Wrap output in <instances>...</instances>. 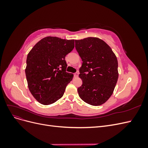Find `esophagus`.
Wrapping results in <instances>:
<instances>
[{"label":"esophagus","mask_w":148,"mask_h":148,"mask_svg":"<svg viewBox=\"0 0 148 148\" xmlns=\"http://www.w3.org/2000/svg\"><path fill=\"white\" fill-rule=\"evenodd\" d=\"M78 75H79V73H78V72H77V73H74V76H75V77H78Z\"/></svg>","instance_id":"34e87169"}]
</instances>
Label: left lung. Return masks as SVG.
Here are the masks:
<instances>
[{
	"label": "left lung",
	"mask_w": 148,
	"mask_h": 148,
	"mask_svg": "<svg viewBox=\"0 0 148 148\" xmlns=\"http://www.w3.org/2000/svg\"><path fill=\"white\" fill-rule=\"evenodd\" d=\"M75 48L83 61L78 88L79 97L87 104L100 106L112 95L119 72L117 57L103 40L89 37L75 40Z\"/></svg>",
	"instance_id": "1"
}]
</instances>
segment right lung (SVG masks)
<instances>
[{
    "label": "right lung",
    "mask_w": 148,
    "mask_h": 148,
    "mask_svg": "<svg viewBox=\"0 0 148 148\" xmlns=\"http://www.w3.org/2000/svg\"><path fill=\"white\" fill-rule=\"evenodd\" d=\"M75 40L47 36L35 44L26 59L25 74L31 95L43 105L63 96L73 75L66 72L65 56L73 50Z\"/></svg>",
    "instance_id": "1"
}]
</instances>
